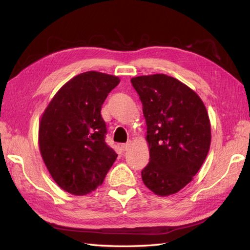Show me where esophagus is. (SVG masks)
<instances>
[{"mask_svg": "<svg viewBox=\"0 0 250 250\" xmlns=\"http://www.w3.org/2000/svg\"><path fill=\"white\" fill-rule=\"evenodd\" d=\"M131 147V142L129 141V142H126L125 144H122L121 145V148H122V150H125V151H126L129 149V148Z\"/></svg>", "mask_w": 250, "mask_h": 250, "instance_id": "esophagus-1", "label": "esophagus"}]
</instances>
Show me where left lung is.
I'll use <instances>...</instances> for the list:
<instances>
[{
	"instance_id": "left-lung-1",
	"label": "left lung",
	"mask_w": 250,
	"mask_h": 250,
	"mask_svg": "<svg viewBox=\"0 0 250 250\" xmlns=\"http://www.w3.org/2000/svg\"><path fill=\"white\" fill-rule=\"evenodd\" d=\"M143 104L149 163L142 179L153 193H177L193 179L210 147V121L203 101L166 74L131 79Z\"/></svg>"
}]
</instances>
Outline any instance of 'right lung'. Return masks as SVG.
I'll return each instance as SVG.
<instances>
[{
	"label": "right lung",
	"mask_w": 250,
	"mask_h": 250,
	"mask_svg": "<svg viewBox=\"0 0 250 250\" xmlns=\"http://www.w3.org/2000/svg\"><path fill=\"white\" fill-rule=\"evenodd\" d=\"M119 83V77L101 72L79 74L58 90L41 117V156L52 179L68 193H91L116 161L117 153L105 143L101 108Z\"/></svg>",
	"instance_id": "1"
}]
</instances>
